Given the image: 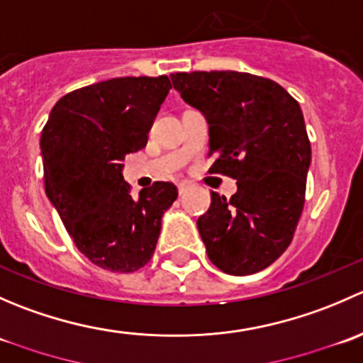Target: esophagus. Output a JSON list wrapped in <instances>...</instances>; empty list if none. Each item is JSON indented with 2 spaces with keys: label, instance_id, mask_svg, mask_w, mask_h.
Returning <instances> with one entry per match:
<instances>
[{
  "label": "esophagus",
  "instance_id": "esophagus-1",
  "mask_svg": "<svg viewBox=\"0 0 363 363\" xmlns=\"http://www.w3.org/2000/svg\"><path fill=\"white\" fill-rule=\"evenodd\" d=\"M177 189H179V195H184V193L188 191V184H186V182H179Z\"/></svg>",
  "mask_w": 363,
  "mask_h": 363
}]
</instances>
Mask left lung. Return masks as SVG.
<instances>
[{
  "label": "left lung",
  "mask_w": 363,
  "mask_h": 363,
  "mask_svg": "<svg viewBox=\"0 0 363 363\" xmlns=\"http://www.w3.org/2000/svg\"><path fill=\"white\" fill-rule=\"evenodd\" d=\"M174 89L208 123L211 174L237 179L232 199L211 193L199 226L208 259L230 276L267 269L290 246L306 199L311 144L298 101L265 77L172 73Z\"/></svg>",
  "instance_id": "left-lung-1"
}]
</instances>
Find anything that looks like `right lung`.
<instances>
[{
	"label": "right lung",
	"instance_id": "add662e5",
	"mask_svg": "<svg viewBox=\"0 0 363 363\" xmlns=\"http://www.w3.org/2000/svg\"><path fill=\"white\" fill-rule=\"evenodd\" d=\"M172 84L161 77H119L65 94L42 130L47 199L77 250L111 272H135L156 250L161 218L177 199L172 182L133 196L123 160L147 144Z\"/></svg>",
	"mask_w": 363,
	"mask_h": 363
}]
</instances>
